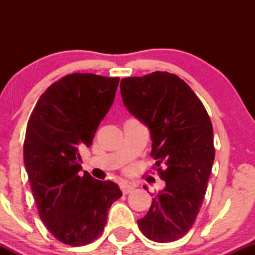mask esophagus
<instances>
[{
  "instance_id": "esophagus-1",
  "label": "esophagus",
  "mask_w": 255,
  "mask_h": 255,
  "mask_svg": "<svg viewBox=\"0 0 255 255\" xmlns=\"http://www.w3.org/2000/svg\"><path fill=\"white\" fill-rule=\"evenodd\" d=\"M134 189V187L131 186V184H128V183H122L121 184V191L122 193H124L125 195L129 194V193H131V191Z\"/></svg>"
}]
</instances>
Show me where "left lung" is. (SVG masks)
I'll use <instances>...</instances> for the list:
<instances>
[{
  "instance_id": "1",
  "label": "left lung",
  "mask_w": 255,
  "mask_h": 255,
  "mask_svg": "<svg viewBox=\"0 0 255 255\" xmlns=\"http://www.w3.org/2000/svg\"><path fill=\"white\" fill-rule=\"evenodd\" d=\"M120 89L130 114L150 128L153 169L165 182L137 227L154 242L176 241L193 227L206 193L215 159L211 120L191 87L171 73L125 78Z\"/></svg>"
}]
</instances>
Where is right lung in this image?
<instances>
[{
	"label": "right lung",
	"mask_w": 255,
	"mask_h": 255,
	"mask_svg": "<svg viewBox=\"0 0 255 255\" xmlns=\"http://www.w3.org/2000/svg\"><path fill=\"white\" fill-rule=\"evenodd\" d=\"M120 78L73 73L38 99L26 128L24 163L39 217L64 245H89L107 224L108 210L122 197L111 181L79 175V150L91 146L115 99Z\"/></svg>",
	"instance_id": "right-lung-1"
}]
</instances>
